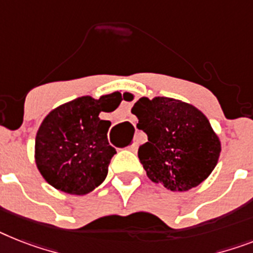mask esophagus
Here are the masks:
<instances>
[{"mask_svg":"<svg viewBox=\"0 0 253 253\" xmlns=\"http://www.w3.org/2000/svg\"><path fill=\"white\" fill-rule=\"evenodd\" d=\"M137 149H138V146H137V143H133V145H130L128 147V150H130V151H133V152L137 151Z\"/></svg>","mask_w":253,"mask_h":253,"instance_id":"esophagus-1","label":"esophagus"}]
</instances>
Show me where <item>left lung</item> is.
Segmentation results:
<instances>
[{"label":"left lung","instance_id":"8db88e82","mask_svg":"<svg viewBox=\"0 0 253 253\" xmlns=\"http://www.w3.org/2000/svg\"><path fill=\"white\" fill-rule=\"evenodd\" d=\"M131 114L149 141L138 158L152 182L170 191H187L210 176L218 162L221 142L208 119L193 104L168 97L139 98Z\"/></svg>","mask_w":253,"mask_h":253}]
</instances>
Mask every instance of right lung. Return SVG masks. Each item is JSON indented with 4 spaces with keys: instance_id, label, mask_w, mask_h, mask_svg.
Segmentation results:
<instances>
[{
    "instance_id": "1",
    "label": "right lung",
    "mask_w": 253,
    "mask_h": 253,
    "mask_svg": "<svg viewBox=\"0 0 253 253\" xmlns=\"http://www.w3.org/2000/svg\"><path fill=\"white\" fill-rule=\"evenodd\" d=\"M112 93L99 99L85 95L49 112L40 125L35 159L40 173L55 189L85 195L107 177L116 150L107 138L111 123L99 114L116 110L120 101Z\"/></svg>"
}]
</instances>
